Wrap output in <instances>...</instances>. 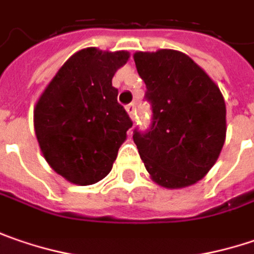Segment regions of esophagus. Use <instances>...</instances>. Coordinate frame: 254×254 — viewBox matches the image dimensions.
<instances>
[{
    "mask_svg": "<svg viewBox=\"0 0 254 254\" xmlns=\"http://www.w3.org/2000/svg\"><path fill=\"white\" fill-rule=\"evenodd\" d=\"M127 115L130 116V119H133V118H135V104H129V105H127Z\"/></svg>",
    "mask_w": 254,
    "mask_h": 254,
    "instance_id": "esophagus-1",
    "label": "esophagus"
}]
</instances>
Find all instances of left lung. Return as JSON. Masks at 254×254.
Wrapping results in <instances>:
<instances>
[{"label": "left lung", "mask_w": 254, "mask_h": 254, "mask_svg": "<svg viewBox=\"0 0 254 254\" xmlns=\"http://www.w3.org/2000/svg\"><path fill=\"white\" fill-rule=\"evenodd\" d=\"M146 85L152 125L133 130L140 159L153 182L168 189L190 186L204 178L226 139L223 95L186 54L173 50L135 52Z\"/></svg>", "instance_id": "8db88e82"}]
</instances>
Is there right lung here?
<instances>
[{"mask_svg": "<svg viewBox=\"0 0 254 254\" xmlns=\"http://www.w3.org/2000/svg\"><path fill=\"white\" fill-rule=\"evenodd\" d=\"M127 51H78L39 96L34 127L45 160L75 185H94L112 169L132 121L118 104L115 72Z\"/></svg>", "mask_w": 254, "mask_h": 254, "instance_id": "add662e5", "label": "right lung"}]
</instances>
